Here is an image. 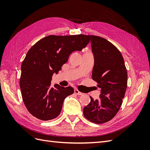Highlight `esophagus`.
<instances>
[{"mask_svg":"<svg viewBox=\"0 0 150 150\" xmlns=\"http://www.w3.org/2000/svg\"><path fill=\"white\" fill-rule=\"evenodd\" d=\"M74 93L76 94H78V95H82V94H83L82 93L80 92L77 89H74Z\"/></svg>","mask_w":150,"mask_h":150,"instance_id":"34e87169","label":"esophagus"}]
</instances>
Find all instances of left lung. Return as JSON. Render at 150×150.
I'll return each instance as SVG.
<instances>
[{
	"label": "left lung",
	"instance_id": "left-lung-1",
	"mask_svg": "<svg viewBox=\"0 0 150 150\" xmlns=\"http://www.w3.org/2000/svg\"><path fill=\"white\" fill-rule=\"evenodd\" d=\"M94 57L92 78L101 88L100 100L91 101L83 109L86 119L96 124L112 120L120 110L127 88L128 74L123 57L112 43L96 35H89Z\"/></svg>",
	"mask_w": 150,
	"mask_h": 150
}]
</instances>
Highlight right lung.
<instances>
[{
	"instance_id": "1",
	"label": "right lung",
	"mask_w": 150,
	"mask_h": 150,
	"mask_svg": "<svg viewBox=\"0 0 150 150\" xmlns=\"http://www.w3.org/2000/svg\"><path fill=\"white\" fill-rule=\"evenodd\" d=\"M89 41V35L84 34L50 35L29 50L21 65L19 84L22 100L32 115L42 121L59 115L64 99L74 93V89L58 84L51 88L52 76L72 52L81 51Z\"/></svg>"
}]
</instances>
